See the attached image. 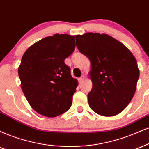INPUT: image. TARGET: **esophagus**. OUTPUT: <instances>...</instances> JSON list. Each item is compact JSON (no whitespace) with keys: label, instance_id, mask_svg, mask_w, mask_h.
I'll use <instances>...</instances> for the list:
<instances>
[{"label":"esophagus","instance_id":"1","mask_svg":"<svg viewBox=\"0 0 149 149\" xmlns=\"http://www.w3.org/2000/svg\"><path fill=\"white\" fill-rule=\"evenodd\" d=\"M84 79H85V76L84 75H82L80 78H79V84H81L84 81Z\"/></svg>","mask_w":149,"mask_h":149}]
</instances>
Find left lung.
Returning <instances> with one entry per match:
<instances>
[{"label": "left lung", "instance_id": "obj_1", "mask_svg": "<svg viewBox=\"0 0 149 149\" xmlns=\"http://www.w3.org/2000/svg\"><path fill=\"white\" fill-rule=\"evenodd\" d=\"M76 45L91 61L89 77L93 88L88 95L90 107L102 116L120 113L133 99L139 76L133 53L106 34L76 35Z\"/></svg>", "mask_w": 149, "mask_h": 149}]
</instances>
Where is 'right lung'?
Returning a JSON list of instances; mask_svg holds the SVG:
<instances>
[{"instance_id": "add662e5", "label": "right lung", "mask_w": 149, "mask_h": 149, "mask_svg": "<svg viewBox=\"0 0 149 149\" xmlns=\"http://www.w3.org/2000/svg\"><path fill=\"white\" fill-rule=\"evenodd\" d=\"M75 49L74 36L56 34L25 51L18 69L21 87L30 105L43 116L54 117L68 111L78 81L64 63Z\"/></svg>"}]
</instances>
